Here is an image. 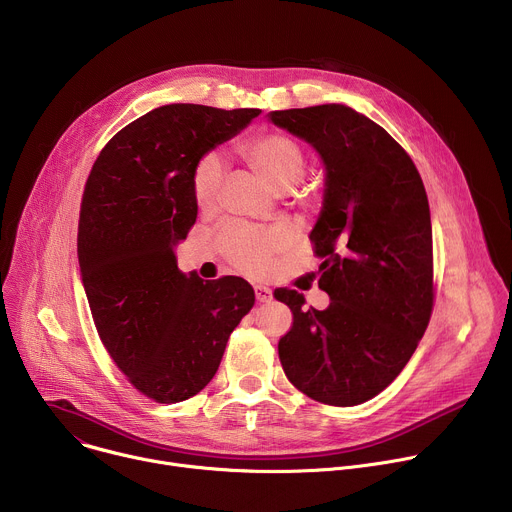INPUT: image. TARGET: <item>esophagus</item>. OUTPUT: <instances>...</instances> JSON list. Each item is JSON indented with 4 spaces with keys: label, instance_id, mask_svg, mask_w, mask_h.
Masks as SVG:
<instances>
[{
    "label": "esophagus",
    "instance_id": "obj_1",
    "mask_svg": "<svg viewBox=\"0 0 512 512\" xmlns=\"http://www.w3.org/2000/svg\"><path fill=\"white\" fill-rule=\"evenodd\" d=\"M255 296H257V302H271L273 291L265 285H255Z\"/></svg>",
    "mask_w": 512,
    "mask_h": 512
}]
</instances>
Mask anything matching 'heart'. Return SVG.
Here are the masks:
<instances>
[{
  "instance_id": "heart-1",
  "label": "heart",
  "mask_w": 512,
  "mask_h": 512,
  "mask_svg": "<svg viewBox=\"0 0 512 512\" xmlns=\"http://www.w3.org/2000/svg\"><path fill=\"white\" fill-rule=\"evenodd\" d=\"M245 156L259 176L273 190H289L300 182L306 170V158L300 145L281 133L261 135L245 145ZM223 162L218 156H204L192 174V194L200 208H210L221 190ZM277 239L273 235L255 231L245 225H231L221 235L225 255L247 273H261L267 269Z\"/></svg>"
}]
</instances>
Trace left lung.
<instances>
[{
	"label": "left lung",
	"mask_w": 512,
	"mask_h": 512,
	"mask_svg": "<svg viewBox=\"0 0 512 512\" xmlns=\"http://www.w3.org/2000/svg\"><path fill=\"white\" fill-rule=\"evenodd\" d=\"M267 121L310 143L324 164V196L310 233L324 257L318 285L326 310L275 289L294 312L279 340L287 379L338 407L373 399L403 371L433 306L431 216L421 176L375 121L330 103L267 113Z\"/></svg>",
	"instance_id": "1"
}]
</instances>
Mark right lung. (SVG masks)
<instances>
[{
  "instance_id": "add662e5",
  "label": "right lung",
  "mask_w": 512,
  "mask_h": 512,
  "mask_svg": "<svg viewBox=\"0 0 512 512\" xmlns=\"http://www.w3.org/2000/svg\"><path fill=\"white\" fill-rule=\"evenodd\" d=\"M259 109L172 103L123 127L87 180L79 265L99 336L131 385L158 403L200 393L255 291L227 275L182 273L176 247L196 223V164Z\"/></svg>"
}]
</instances>
